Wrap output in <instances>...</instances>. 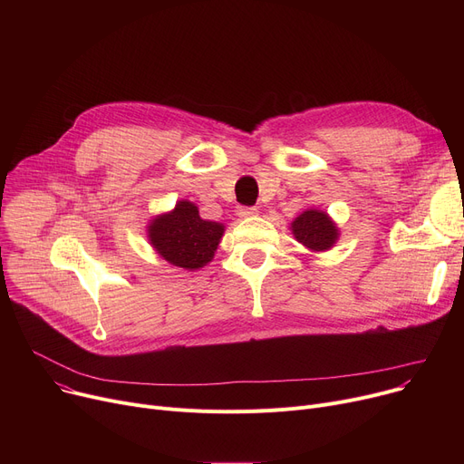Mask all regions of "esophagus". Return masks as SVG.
I'll use <instances>...</instances> for the list:
<instances>
[{"label":"esophagus","instance_id":"esophagus-1","mask_svg":"<svg viewBox=\"0 0 464 464\" xmlns=\"http://www.w3.org/2000/svg\"><path fill=\"white\" fill-rule=\"evenodd\" d=\"M237 214L240 218H250V216H256L257 214V208L256 207H238L237 208Z\"/></svg>","mask_w":464,"mask_h":464}]
</instances>
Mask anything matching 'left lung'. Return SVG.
<instances>
[{"instance_id":"left-lung-1","label":"left lung","mask_w":464,"mask_h":464,"mask_svg":"<svg viewBox=\"0 0 464 464\" xmlns=\"http://www.w3.org/2000/svg\"><path fill=\"white\" fill-rule=\"evenodd\" d=\"M291 233L312 252H325L333 248L338 238L336 224L324 210L315 208L299 214L291 224Z\"/></svg>"}]
</instances>
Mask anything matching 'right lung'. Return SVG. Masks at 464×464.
Masks as SVG:
<instances>
[{
    "label": "right lung",
    "instance_id": "right-lung-1",
    "mask_svg": "<svg viewBox=\"0 0 464 464\" xmlns=\"http://www.w3.org/2000/svg\"><path fill=\"white\" fill-rule=\"evenodd\" d=\"M222 235L224 226L203 219L199 208L189 201H179L173 210L156 216L149 226V240L154 250L170 265L186 271L201 269L210 263Z\"/></svg>",
    "mask_w": 464,
    "mask_h": 464
}]
</instances>
